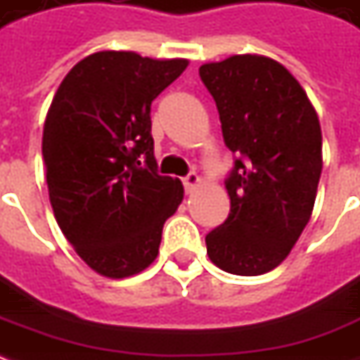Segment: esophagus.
Listing matches in <instances>:
<instances>
[{
	"label": "esophagus",
	"mask_w": 360,
	"mask_h": 360,
	"mask_svg": "<svg viewBox=\"0 0 360 360\" xmlns=\"http://www.w3.org/2000/svg\"><path fill=\"white\" fill-rule=\"evenodd\" d=\"M182 184H184V190L190 194L194 192L198 186H200V176L198 174H188L186 178H182Z\"/></svg>",
	"instance_id": "1"
}]
</instances>
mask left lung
Wrapping results in <instances>:
<instances>
[{"mask_svg":"<svg viewBox=\"0 0 360 360\" xmlns=\"http://www.w3.org/2000/svg\"><path fill=\"white\" fill-rule=\"evenodd\" d=\"M224 142L238 158L226 180L228 219L206 236L212 264L262 276L285 259L313 212L321 170L319 117L297 79L264 55L200 67Z\"/></svg>","mask_w":360,"mask_h":360,"instance_id":"obj_1","label":"left lung"}]
</instances>
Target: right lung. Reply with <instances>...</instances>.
Returning a JSON list of instances; mask_svg holds the SVG:
<instances>
[{
	"mask_svg": "<svg viewBox=\"0 0 360 360\" xmlns=\"http://www.w3.org/2000/svg\"><path fill=\"white\" fill-rule=\"evenodd\" d=\"M188 59L98 51L67 73L43 127L49 200L63 236L110 279L156 259L184 186L156 172L150 105Z\"/></svg>",
	"mask_w": 360,
	"mask_h": 360,
	"instance_id": "add662e5",
	"label": "right lung"
}]
</instances>
